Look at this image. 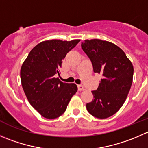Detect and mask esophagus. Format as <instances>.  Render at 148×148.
<instances>
[{"instance_id": "esophagus-1", "label": "esophagus", "mask_w": 148, "mask_h": 148, "mask_svg": "<svg viewBox=\"0 0 148 148\" xmlns=\"http://www.w3.org/2000/svg\"><path fill=\"white\" fill-rule=\"evenodd\" d=\"M78 90H79V91H84V87H83V85H82V84H79Z\"/></svg>"}]
</instances>
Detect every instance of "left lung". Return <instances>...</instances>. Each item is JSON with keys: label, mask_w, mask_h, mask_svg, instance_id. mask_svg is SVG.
Masks as SVG:
<instances>
[{"label": "left lung", "mask_w": 148, "mask_h": 148, "mask_svg": "<svg viewBox=\"0 0 148 148\" xmlns=\"http://www.w3.org/2000/svg\"><path fill=\"white\" fill-rule=\"evenodd\" d=\"M81 46L90 58L94 72L103 75L97 90L92 91L94 99L86 107L96 118H108L127 99L132 84L133 65L119 47L108 41L85 40Z\"/></svg>", "instance_id": "left-lung-1"}]
</instances>
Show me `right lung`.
Masks as SVG:
<instances>
[{"instance_id": "right-lung-1", "label": "right lung", "mask_w": 148, "mask_h": 148, "mask_svg": "<svg viewBox=\"0 0 148 148\" xmlns=\"http://www.w3.org/2000/svg\"><path fill=\"white\" fill-rule=\"evenodd\" d=\"M80 40H51L31 50L20 71L23 90L31 106L42 116L53 119L62 115L77 92L74 83H64L59 76L62 60Z\"/></svg>"}]
</instances>
